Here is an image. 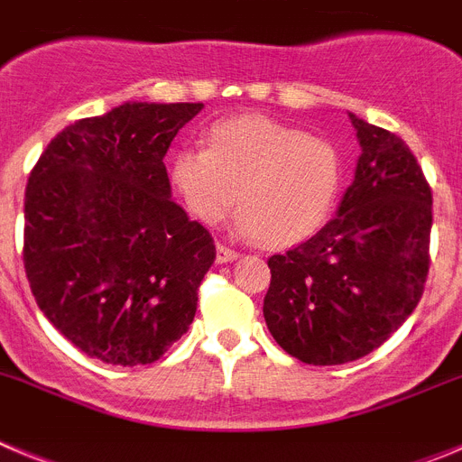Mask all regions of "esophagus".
<instances>
[{
    "mask_svg": "<svg viewBox=\"0 0 462 462\" xmlns=\"http://www.w3.org/2000/svg\"><path fill=\"white\" fill-rule=\"evenodd\" d=\"M238 256L240 254L234 250V247H228V245L224 243L217 245V263H228V261H236Z\"/></svg>",
    "mask_w": 462,
    "mask_h": 462,
    "instance_id": "obj_1",
    "label": "esophagus"
}]
</instances>
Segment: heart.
<instances>
[{"label":"heart","mask_w":462,"mask_h":462,"mask_svg":"<svg viewBox=\"0 0 462 462\" xmlns=\"http://www.w3.org/2000/svg\"><path fill=\"white\" fill-rule=\"evenodd\" d=\"M349 178L336 141L259 116L215 122L206 148L187 145L169 162V182L201 224L222 222L243 203L236 226L273 247L305 243L333 217Z\"/></svg>","instance_id":"1"}]
</instances>
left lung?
I'll list each match as a JSON object with an SVG mask.
<instances>
[{
	"label": "left lung",
	"mask_w": 462,
	"mask_h": 462,
	"mask_svg": "<svg viewBox=\"0 0 462 462\" xmlns=\"http://www.w3.org/2000/svg\"><path fill=\"white\" fill-rule=\"evenodd\" d=\"M352 117L363 154L337 215L268 259L263 317L287 354L342 365L382 346L414 312L430 268L432 191L407 143Z\"/></svg>",
	"instance_id": "left-lung-1"
}]
</instances>
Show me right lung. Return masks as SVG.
<instances>
[{
	"instance_id": "1",
	"label": "right lung",
	"mask_w": 462,
	"mask_h": 462,
	"mask_svg": "<svg viewBox=\"0 0 462 462\" xmlns=\"http://www.w3.org/2000/svg\"><path fill=\"white\" fill-rule=\"evenodd\" d=\"M203 104H125L57 134L24 189L36 305L110 365L154 363L194 321L215 240L171 196L164 157Z\"/></svg>"
}]
</instances>
